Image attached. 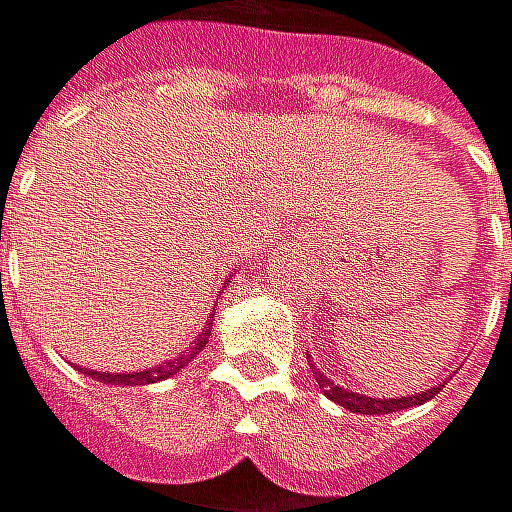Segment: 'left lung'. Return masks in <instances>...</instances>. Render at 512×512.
<instances>
[{"instance_id": "left-lung-1", "label": "left lung", "mask_w": 512, "mask_h": 512, "mask_svg": "<svg viewBox=\"0 0 512 512\" xmlns=\"http://www.w3.org/2000/svg\"><path fill=\"white\" fill-rule=\"evenodd\" d=\"M309 366H312V375H315L318 387L324 390V396H330L336 405L348 408L351 414H393V411L417 408V405L435 399V393L444 390V384H438V387H432V390H426V393H417V396H402V399H369V396H363V393H354V390L339 387L333 378H327V375L318 369V363H315L312 357H309Z\"/></svg>"}]
</instances>
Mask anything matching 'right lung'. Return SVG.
I'll list each match as a JSON object with an SVG mask.
<instances>
[{
	"label": "right lung",
	"instance_id": "obj_1",
	"mask_svg": "<svg viewBox=\"0 0 512 512\" xmlns=\"http://www.w3.org/2000/svg\"><path fill=\"white\" fill-rule=\"evenodd\" d=\"M209 336H212V324H206L203 327V333L191 342V351H182L176 360H170V363H164V366H155V369H143V372H131V375H125V372H119V375H110V372H95V369H86V375H92V378H98L101 384H119V387H143V384H155V381H164V378H170V375H176L179 369H185L203 348H206V342H209Z\"/></svg>",
	"mask_w": 512,
	"mask_h": 512
}]
</instances>
